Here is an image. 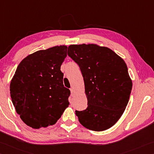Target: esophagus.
Instances as JSON below:
<instances>
[{
    "label": "esophagus",
    "mask_w": 154,
    "mask_h": 154,
    "mask_svg": "<svg viewBox=\"0 0 154 154\" xmlns=\"http://www.w3.org/2000/svg\"><path fill=\"white\" fill-rule=\"evenodd\" d=\"M70 91H71V95H74V89H73V88H70Z\"/></svg>",
    "instance_id": "obj_1"
}]
</instances>
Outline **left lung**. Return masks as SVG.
<instances>
[{
	"label": "left lung",
	"mask_w": 154,
	"mask_h": 154,
	"mask_svg": "<svg viewBox=\"0 0 154 154\" xmlns=\"http://www.w3.org/2000/svg\"><path fill=\"white\" fill-rule=\"evenodd\" d=\"M67 55L79 65L84 79L87 108L75 110L81 125L103 131L125 112L133 83L125 61L110 48L97 45H72Z\"/></svg>",
	"instance_id": "8db88e82"
}]
</instances>
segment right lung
<instances>
[{
	"label": "right lung",
	"instance_id": "add662e5",
	"mask_svg": "<svg viewBox=\"0 0 154 154\" xmlns=\"http://www.w3.org/2000/svg\"><path fill=\"white\" fill-rule=\"evenodd\" d=\"M67 47L55 46L30 54L20 62L10 84L11 97L23 122L33 128L53 125L69 106L61 66Z\"/></svg>",
	"mask_w": 154,
	"mask_h": 154
}]
</instances>
